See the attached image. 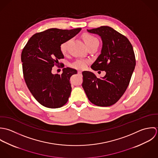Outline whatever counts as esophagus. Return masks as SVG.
Wrapping results in <instances>:
<instances>
[{"mask_svg": "<svg viewBox=\"0 0 158 158\" xmlns=\"http://www.w3.org/2000/svg\"><path fill=\"white\" fill-rule=\"evenodd\" d=\"M77 74H79V75H81L82 74V72L81 71H77Z\"/></svg>", "mask_w": 158, "mask_h": 158, "instance_id": "esophagus-1", "label": "esophagus"}]
</instances>
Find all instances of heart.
Segmentation results:
<instances>
[{
    "mask_svg": "<svg viewBox=\"0 0 158 158\" xmlns=\"http://www.w3.org/2000/svg\"><path fill=\"white\" fill-rule=\"evenodd\" d=\"M83 39L87 46H89L90 44L95 43L96 41H98V39L96 37L90 34H89V33L84 34L83 36ZM69 41H70V40H67V41L63 42L60 46V51L63 54H66V52H67ZM89 63V61L87 60H77L75 62H74L73 63L71 64V66L72 68L77 69H83L86 68V66H87Z\"/></svg>",
    "mask_w": 158,
    "mask_h": 158,
    "instance_id": "1",
    "label": "heart"
}]
</instances>
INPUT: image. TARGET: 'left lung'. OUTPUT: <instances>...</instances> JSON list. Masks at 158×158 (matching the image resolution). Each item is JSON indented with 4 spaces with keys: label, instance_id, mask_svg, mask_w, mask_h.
Returning <instances> with one entry per match:
<instances>
[{
    "label": "left lung",
    "instance_id": "left-lung-1",
    "mask_svg": "<svg viewBox=\"0 0 158 158\" xmlns=\"http://www.w3.org/2000/svg\"><path fill=\"white\" fill-rule=\"evenodd\" d=\"M99 35L102 41L101 53L91 68L105 71L98 78L90 71L82 73V86L89 101L96 106H110L125 92L135 66L132 46L125 36L108 26L87 30Z\"/></svg>",
    "mask_w": 158,
    "mask_h": 158
}]
</instances>
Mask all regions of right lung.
I'll use <instances>...</instances> for the list:
<instances>
[{
    "instance_id": "obj_1",
    "label": "right lung",
    "mask_w": 158,
    "mask_h": 158,
    "mask_svg": "<svg viewBox=\"0 0 158 158\" xmlns=\"http://www.w3.org/2000/svg\"><path fill=\"white\" fill-rule=\"evenodd\" d=\"M81 31L49 29L34 34L21 53L23 76L26 84L36 100L48 108H59L68 101L71 94L70 77L77 73L64 68L62 74H53L52 67L63 59L60 46ZM63 67V66H62ZM64 67V66H63Z\"/></svg>"
}]
</instances>
